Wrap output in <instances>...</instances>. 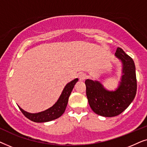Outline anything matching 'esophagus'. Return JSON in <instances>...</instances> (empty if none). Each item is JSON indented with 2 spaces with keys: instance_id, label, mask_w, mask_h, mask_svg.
Here are the masks:
<instances>
[{
  "instance_id": "esophagus-1",
  "label": "esophagus",
  "mask_w": 147,
  "mask_h": 147,
  "mask_svg": "<svg viewBox=\"0 0 147 147\" xmlns=\"http://www.w3.org/2000/svg\"><path fill=\"white\" fill-rule=\"evenodd\" d=\"M87 77L88 76L85 73H80L79 74V79L81 80V81H83V80H86Z\"/></svg>"
}]
</instances>
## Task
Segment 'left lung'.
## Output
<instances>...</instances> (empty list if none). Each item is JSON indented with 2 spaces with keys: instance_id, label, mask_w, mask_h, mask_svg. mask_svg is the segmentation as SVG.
Here are the masks:
<instances>
[{
  "instance_id": "left-lung-1",
  "label": "left lung",
  "mask_w": 147,
  "mask_h": 147,
  "mask_svg": "<svg viewBox=\"0 0 147 147\" xmlns=\"http://www.w3.org/2000/svg\"><path fill=\"white\" fill-rule=\"evenodd\" d=\"M115 55L122 61L124 74L116 91H107L98 82L85 81L90 106L96 114L105 117L121 114L128 107L136 94L137 84L133 59L120 47L117 48Z\"/></svg>"
}]
</instances>
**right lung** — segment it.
I'll use <instances>...</instances> for the list:
<instances>
[{"label":"right lung","mask_w":147,"mask_h":147,"mask_svg":"<svg viewBox=\"0 0 147 147\" xmlns=\"http://www.w3.org/2000/svg\"><path fill=\"white\" fill-rule=\"evenodd\" d=\"M78 78H76V79H74L71 82L67 84V85L64 88L59 98L58 99L57 102L52 107L47 110L36 114L28 113V112L24 111L23 109H21L19 107L20 110L25 117H27L28 119L31 120V121L35 122H49L60 117L63 114V112H65L68 102V99H69V97L74 87V85H75L76 82H78Z\"/></svg>","instance_id":"right-lung-1"}]
</instances>
